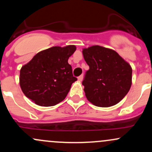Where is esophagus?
Returning a JSON list of instances; mask_svg holds the SVG:
<instances>
[{"label":"esophagus","mask_w":152,"mask_h":152,"mask_svg":"<svg viewBox=\"0 0 152 152\" xmlns=\"http://www.w3.org/2000/svg\"><path fill=\"white\" fill-rule=\"evenodd\" d=\"M78 81H82V80H83V75H81V76H78Z\"/></svg>","instance_id":"esophagus-1"}]
</instances>
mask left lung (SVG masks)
<instances>
[{
	"mask_svg": "<svg viewBox=\"0 0 152 152\" xmlns=\"http://www.w3.org/2000/svg\"><path fill=\"white\" fill-rule=\"evenodd\" d=\"M89 66L82 84L88 102L99 107H109L121 102L132 83V69L114 50L92 46L82 50Z\"/></svg>",
	"mask_w": 152,
	"mask_h": 152,
	"instance_id": "8db88e82",
	"label": "left lung"
}]
</instances>
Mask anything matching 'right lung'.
Returning a JSON list of instances; mask_svg holds the SVG:
<instances>
[{"mask_svg": "<svg viewBox=\"0 0 152 152\" xmlns=\"http://www.w3.org/2000/svg\"><path fill=\"white\" fill-rule=\"evenodd\" d=\"M76 47L53 46L35 55L20 71L23 93L37 105L54 106L62 102L77 80L68 63Z\"/></svg>", "mask_w": 152, "mask_h": 152, "instance_id": "obj_1", "label": "right lung"}]
</instances>
